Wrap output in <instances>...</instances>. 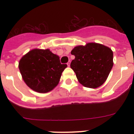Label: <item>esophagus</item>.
Listing matches in <instances>:
<instances>
[{
    "label": "esophagus",
    "mask_w": 134,
    "mask_h": 134,
    "mask_svg": "<svg viewBox=\"0 0 134 134\" xmlns=\"http://www.w3.org/2000/svg\"><path fill=\"white\" fill-rule=\"evenodd\" d=\"M70 62H68V63H67V65H68V66H70Z\"/></svg>",
    "instance_id": "obj_1"
}]
</instances>
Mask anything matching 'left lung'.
Returning a JSON list of instances; mask_svg holds the SVG:
<instances>
[{
  "label": "left lung",
  "instance_id": "left-lung-1",
  "mask_svg": "<svg viewBox=\"0 0 134 134\" xmlns=\"http://www.w3.org/2000/svg\"><path fill=\"white\" fill-rule=\"evenodd\" d=\"M75 56L70 64L81 85L96 88L106 81L113 65V54L109 48L97 43L78 46L71 52Z\"/></svg>",
  "mask_w": 134,
  "mask_h": 134
}]
</instances>
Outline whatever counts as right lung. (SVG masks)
Here are the masks:
<instances>
[{
    "instance_id": "right-lung-1",
    "label": "right lung",
    "mask_w": 134,
    "mask_h": 134,
    "mask_svg": "<svg viewBox=\"0 0 134 134\" xmlns=\"http://www.w3.org/2000/svg\"><path fill=\"white\" fill-rule=\"evenodd\" d=\"M66 67V64L60 63L58 55L49 49H32L21 58L19 63L26 85L41 93H48L55 88Z\"/></svg>"
}]
</instances>
